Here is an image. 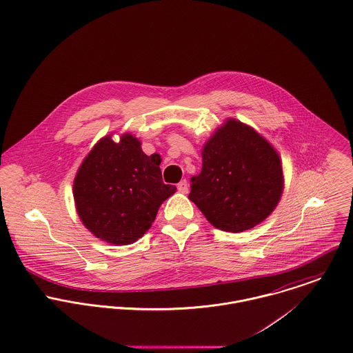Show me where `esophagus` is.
Wrapping results in <instances>:
<instances>
[{
    "label": "esophagus",
    "mask_w": 353,
    "mask_h": 353,
    "mask_svg": "<svg viewBox=\"0 0 353 353\" xmlns=\"http://www.w3.org/2000/svg\"><path fill=\"white\" fill-rule=\"evenodd\" d=\"M188 188H190V185H188L187 180H181V181L177 184V190H179L181 194H187V192H188Z\"/></svg>",
    "instance_id": "esophagus-1"
}]
</instances>
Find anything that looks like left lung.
<instances>
[{
  "label": "left lung",
  "instance_id": "left-lung-1",
  "mask_svg": "<svg viewBox=\"0 0 353 353\" xmlns=\"http://www.w3.org/2000/svg\"><path fill=\"white\" fill-rule=\"evenodd\" d=\"M283 191L277 150L252 127L228 119L202 148V170L188 195L216 229H252L277 208Z\"/></svg>",
  "mask_w": 353,
  "mask_h": 353
}]
</instances>
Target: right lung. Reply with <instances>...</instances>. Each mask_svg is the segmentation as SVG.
Returning <instances> with one entry per match:
<instances>
[{"label": "right lung", "mask_w": 353, "mask_h": 353, "mask_svg": "<svg viewBox=\"0 0 353 353\" xmlns=\"http://www.w3.org/2000/svg\"><path fill=\"white\" fill-rule=\"evenodd\" d=\"M159 154L145 155L131 134L103 137L83 159L73 199L83 225L102 241L127 245L151 228L159 206L176 192L162 181Z\"/></svg>", "instance_id": "add662e5"}]
</instances>
